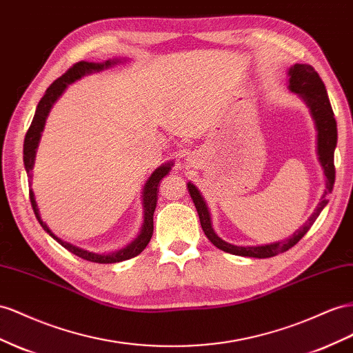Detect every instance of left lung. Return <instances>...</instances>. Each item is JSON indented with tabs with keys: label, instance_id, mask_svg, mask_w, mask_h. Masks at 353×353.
<instances>
[{
	"label": "left lung",
	"instance_id": "left-lung-1",
	"mask_svg": "<svg viewBox=\"0 0 353 353\" xmlns=\"http://www.w3.org/2000/svg\"><path fill=\"white\" fill-rule=\"evenodd\" d=\"M288 89L290 92L295 93L297 97L306 103V107L310 111V116L315 121L316 129V153L318 160L322 166L323 175H325V190L321 196V200L315 211L307 218L299 230H295L290 237L281 242H273L268 245H256V246H239L223 241L212 228L211 214H209V208L205 202V199L200 193V190L193 184L187 183V188L192 196L194 206L197 209L200 225H202L206 237L211 241L216 248L221 251L241 255V256H252V259H270L278 254L288 251L297 243L301 237L309 232L312 224L315 223L319 216L321 211L328 203V194L332 192L336 179V169H334V150L337 147V123L334 119V112H332L331 103L327 94L325 84L321 80L319 74L313 70V66L307 63H295L288 70Z\"/></svg>",
	"mask_w": 353,
	"mask_h": 353
}]
</instances>
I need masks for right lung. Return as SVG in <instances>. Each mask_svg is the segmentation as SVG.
Here are the masks:
<instances>
[{
  "mask_svg": "<svg viewBox=\"0 0 353 353\" xmlns=\"http://www.w3.org/2000/svg\"><path fill=\"white\" fill-rule=\"evenodd\" d=\"M125 62H128L126 58H123V59L114 58V59H108L105 62L81 61L79 63H75L74 66H71V68L66 71L62 77H59L58 80L50 84V88L46 90L41 101L38 102L37 110H35V116L32 119L30 129H28V132H26L25 141H23V165H25L26 174L30 175V179L32 178L31 172H32L34 163H35L37 148H38V144H40L41 133L46 126L47 116H49V112H50L52 107L54 105V102L62 97V93L66 90V88H68L70 84L80 80L81 77H84V75L105 71V70L112 68V66L125 63ZM172 166H174V161L170 160V161H168V163H163L161 166H159L154 172L148 176V179L144 184V188H142V196H141L142 197V209H144V221H142L141 230L135 239H133L129 245H126L125 248H121V250H117L114 252H103V254L93 252L89 250H84V248H80L74 243L66 242V241L61 239V237L56 236L50 230L49 225H47L41 220L40 211H38V205L35 202L34 192L32 190H30V199H31L34 214L37 216L38 223H40L41 227L44 228V232L49 233L56 242L61 243L65 248V250H68L70 252L80 256V259H83V260H88L92 263H99V264H110V263H120V261L133 259V256H137L138 254H141L145 250V246L148 245L151 236H153V230H154L153 215H154L156 205H157L159 185H160V181L163 179V176H166L170 172ZM30 185H31V181H30Z\"/></svg>",
  "mask_w": 353,
  "mask_h": 353,
  "instance_id": "obj_1",
  "label": "right lung"
}]
</instances>
